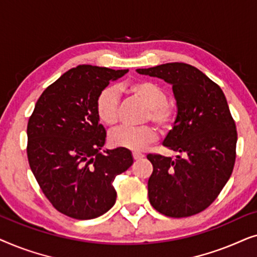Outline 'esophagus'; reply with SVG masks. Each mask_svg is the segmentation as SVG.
I'll return each mask as SVG.
<instances>
[{
  "label": "esophagus",
  "instance_id": "obj_1",
  "mask_svg": "<svg viewBox=\"0 0 257 257\" xmlns=\"http://www.w3.org/2000/svg\"><path fill=\"white\" fill-rule=\"evenodd\" d=\"M132 156H133V159H135V160H139V159H142V158H144V154L139 153V152H133Z\"/></svg>",
  "mask_w": 257,
  "mask_h": 257
}]
</instances>
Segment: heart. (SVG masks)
<instances>
[{
  "label": "heart",
  "mask_w": 257,
  "mask_h": 257,
  "mask_svg": "<svg viewBox=\"0 0 257 257\" xmlns=\"http://www.w3.org/2000/svg\"><path fill=\"white\" fill-rule=\"evenodd\" d=\"M121 90L139 99L149 107L146 120H152L160 128H170L177 117V110L167 101V94L160 85L150 80H136L121 86ZM96 113L106 126H114L119 118V96L112 86L104 87L96 98ZM157 140L156 128L152 126L142 127H120L110 135V143L115 147L142 151Z\"/></svg>",
  "instance_id": "b5f03b06"
}]
</instances>
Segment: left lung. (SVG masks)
I'll use <instances>...</instances> for the list:
<instances>
[{"label": "left lung", "instance_id": "8db88e82", "mask_svg": "<svg viewBox=\"0 0 257 257\" xmlns=\"http://www.w3.org/2000/svg\"><path fill=\"white\" fill-rule=\"evenodd\" d=\"M172 84L178 114L164 146L177 159L150 153L153 166L149 199L170 217L195 215L214 202L229 180L236 158L237 132L221 87L186 63L137 70Z\"/></svg>", "mask_w": 257, "mask_h": 257}]
</instances>
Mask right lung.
I'll return each mask as SVG.
<instances>
[{"mask_svg": "<svg viewBox=\"0 0 257 257\" xmlns=\"http://www.w3.org/2000/svg\"><path fill=\"white\" fill-rule=\"evenodd\" d=\"M128 70L78 65L49 85L28 121L27 154L42 192L59 213L77 220L103 215L114 205L113 181L133 164L128 150L100 152L106 131L96 98Z\"/></svg>", "mask_w": 257, "mask_h": 257, "instance_id": "add662e5", "label": "right lung"}]
</instances>
